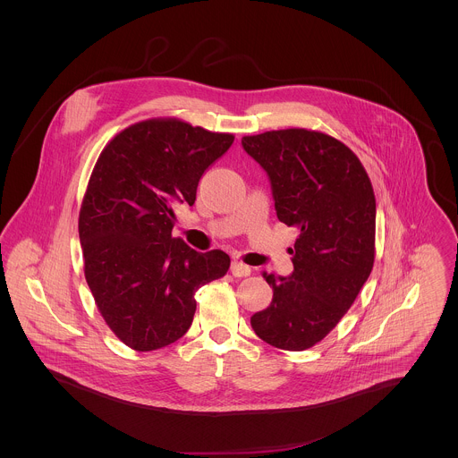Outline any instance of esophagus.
<instances>
[{"label":"esophagus","mask_w":458,"mask_h":458,"mask_svg":"<svg viewBox=\"0 0 458 458\" xmlns=\"http://www.w3.org/2000/svg\"><path fill=\"white\" fill-rule=\"evenodd\" d=\"M250 266H247L245 262L238 261V259H234V261L231 262V273L234 275V276H249L250 275Z\"/></svg>","instance_id":"1"}]
</instances>
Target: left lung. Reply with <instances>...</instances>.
Returning <instances> with one entry per match:
<instances>
[{"instance_id": "left-lung-1", "label": "left lung", "mask_w": 458, "mask_h": 458, "mask_svg": "<svg viewBox=\"0 0 458 458\" xmlns=\"http://www.w3.org/2000/svg\"><path fill=\"white\" fill-rule=\"evenodd\" d=\"M242 144L269 178L278 220L300 231L293 273H264L273 300L250 325L273 347L305 351L338 325L372 271V183L358 157L321 131H264Z\"/></svg>"}]
</instances>
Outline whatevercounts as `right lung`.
<instances>
[{
    "label": "right lung",
    "mask_w": 458,
    "mask_h": 458,
    "mask_svg": "<svg viewBox=\"0 0 458 458\" xmlns=\"http://www.w3.org/2000/svg\"><path fill=\"white\" fill-rule=\"evenodd\" d=\"M233 140L180 120H146L97 160L79 213L84 275L107 327L135 351L182 338L197 289L229 269L225 252L200 254L171 233L174 204L196 202L200 176Z\"/></svg>",
    "instance_id": "obj_1"
}]
</instances>
